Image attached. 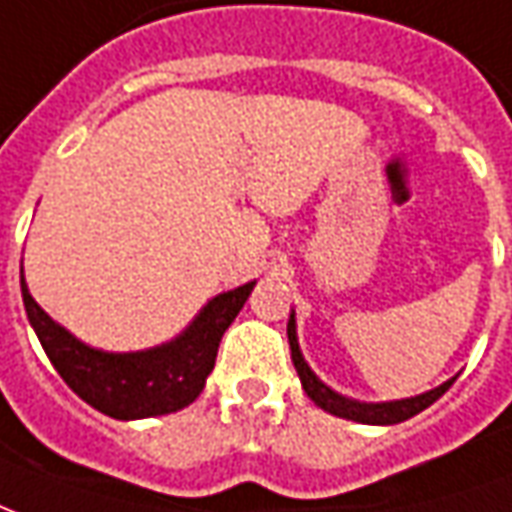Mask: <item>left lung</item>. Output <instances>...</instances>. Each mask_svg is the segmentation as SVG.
I'll return each mask as SVG.
<instances>
[{
    "mask_svg": "<svg viewBox=\"0 0 512 512\" xmlns=\"http://www.w3.org/2000/svg\"><path fill=\"white\" fill-rule=\"evenodd\" d=\"M287 337H290V351H292V365L298 370L303 384V393L315 401L317 407L329 415L345 418V421H357V424H370V426H393L407 421L412 415L424 412L426 407H432L457 376H451L449 382L438 384L432 390H426L421 396L410 398H396V401H357V398H348L337 390H331L329 384L317 376L315 370L309 368V362L303 359L301 345H298V326H295V309L290 312V323H287Z\"/></svg>",
    "mask_w": 512,
    "mask_h": 512,
    "instance_id": "8db88e82",
    "label": "left lung"
}]
</instances>
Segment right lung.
Wrapping results in <instances>:
<instances>
[{"instance_id": "obj_1", "label": "right lung", "mask_w": 512, "mask_h": 512, "mask_svg": "<svg viewBox=\"0 0 512 512\" xmlns=\"http://www.w3.org/2000/svg\"><path fill=\"white\" fill-rule=\"evenodd\" d=\"M256 281L214 295L192 323L172 340L144 351H102L77 340L35 303L21 267V298L27 320L49 362L77 396L116 421H139L189 407L214 370L225 329L245 306Z\"/></svg>"}]
</instances>
